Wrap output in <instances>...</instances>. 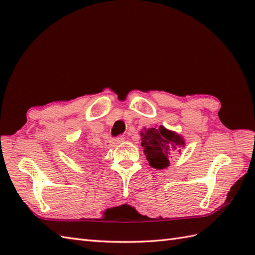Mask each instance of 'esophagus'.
<instances>
[{"label": "esophagus", "instance_id": "esophagus-1", "mask_svg": "<svg viewBox=\"0 0 255 255\" xmlns=\"http://www.w3.org/2000/svg\"><path fill=\"white\" fill-rule=\"evenodd\" d=\"M125 140V138H124V136H119V137H117V138H115L114 139V144H119V143H122L123 141Z\"/></svg>", "mask_w": 255, "mask_h": 255}]
</instances>
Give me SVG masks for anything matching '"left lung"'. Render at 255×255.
Here are the masks:
<instances>
[{
  "mask_svg": "<svg viewBox=\"0 0 255 255\" xmlns=\"http://www.w3.org/2000/svg\"><path fill=\"white\" fill-rule=\"evenodd\" d=\"M140 134L141 145L144 149L143 152L147 155L149 164L158 170L169 166V156L185 143L180 134L163 126L159 128H144V131H141ZM180 151L181 149L178 152Z\"/></svg>",
  "mask_w": 255,
  "mask_h": 255,
  "instance_id": "1",
  "label": "left lung"
}]
</instances>
